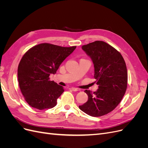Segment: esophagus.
<instances>
[{
    "mask_svg": "<svg viewBox=\"0 0 148 148\" xmlns=\"http://www.w3.org/2000/svg\"><path fill=\"white\" fill-rule=\"evenodd\" d=\"M69 89H70V90L73 91H78V89L75 88H69Z\"/></svg>",
    "mask_w": 148,
    "mask_h": 148,
    "instance_id": "34e87169",
    "label": "esophagus"
}]
</instances>
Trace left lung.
Here are the masks:
<instances>
[{"label":"left lung","mask_w":148,"mask_h":148,"mask_svg":"<svg viewBox=\"0 0 148 148\" xmlns=\"http://www.w3.org/2000/svg\"><path fill=\"white\" fill-rule=\"evenodd\" d=\"M82 49L92 60L98 89L94 92L84 91L88 99L79 108L92 117H101L112 111L125 95L128 82L126 64L121 53L104 41L91 42Z\"/></svg>","instance_id":"left-lung-1"}]
</instances>
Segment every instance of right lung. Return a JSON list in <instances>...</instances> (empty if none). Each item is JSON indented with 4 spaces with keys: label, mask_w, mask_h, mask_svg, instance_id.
I'll use <instances>...</instances> for the list:
<instances>
[{
    "label": "right lung",
    "mask_w": 148,
    "mask_h": 148,
    "mask_svg": "<svg viewBox=\"0 0 148 148\" xmlns=\"http://www.w3.org/2000/svg\"><path fill=\"white\" fill-rule=\"evenodd\" d=\"M77 47L42 43L31 47L22 57L18 67V80L28 104L39 110L51 109L64 89L49 76L55 74L60 64Z\"/></svg>",
    "instance_id": "right-lung-1"
}]
</instances>
